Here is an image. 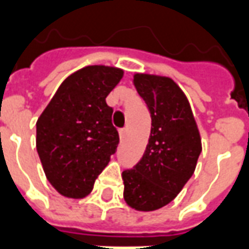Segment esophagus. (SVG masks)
I'll list each match as a JSON object with an SVG mask.
<instances>
[{"label": "esophagus", "instance_id": "1", "mask_svg": "<svg viewBox=\"0 0 249 249\" xmlns=\"http://www.w3.org/2000/svg\"><path fill=\"white\" fill-rule=\"evenodd\" d=\"M119 134H120V140L123 141V140H124L125 137H126V129H125V128H123V129H120L119 130Z\"/></svg>", "mask_w": 249, "mask_h": 249}]
</instances>
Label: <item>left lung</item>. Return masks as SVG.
<instances>
[{"label": "left lung", "mask_w": 249, "mask_h": 249, "mask_svg": "<svg viewBox=\"0 0 249 249\" xmlns=\"http://www.w3.org/2000/svg\"><path fill=\"white\" fill-rule=\"evenodd\" d=\"M133 84L150 112L152 129L142 158L123 171L124 199L137 211H154L194 174L202 142L190 103L173 79L136 73Z\"/></svg>", "instance_id": "1"}]
</instances>
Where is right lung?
I'll use <instances>...</instances> for the list:
<instances>
[{
    "label": "right lung",
    "mask_w": 249,
    "mask_h": 249,
    "mask_svg": "<svg viewBox=\"0 0 249 249\" xmlns=\"http://www.w3.org/2000/svg\"><path fill=\"white\" fill-rule=\"evenodd\" d=\"M124 71L87 66L70 75L36 121V152L59 194L84 198L119 145L106 97Z\"/></svg>",
    "instance_id": "obj_1"
}]
</instances>
